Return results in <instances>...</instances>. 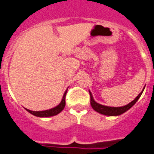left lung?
<instances>
[{
    "label": "left lung",
    "mask_w": 154,
    "mask_h": 154,
    "mask_svg": "<svg viewBox=\"0 0 154 154\" xmlns=\"http://www.w3.org/2000/svg\"><path fill=\"white\" fill-rule=\"evenodd\" d=\"M145 86L144 87V89L142 90V91L138 94L137 97L135 98V100L131 101V103H129L128 104H126L125 106H122V107H110V106H106L103 105V104H100V103H97L95 100H94L93 98V95H92L91 92L89 90V92H90V95H91V105L93 108L94 111H96L97 112L100 113V114L106 115V116H119V115L122 114L124 112H126L127 110H129L132 106L134 105L137 100L140 99V97L141 96V94L144 91Z\"/></svg>",
    "instance_id": "1"
}]
</instances>
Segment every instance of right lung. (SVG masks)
I'll return each mask as SVG.
<instances>
[{
    "label": "right lung",
    "mask_w": 154,
    "mask_h": 154,
    "mask_svg": "<svg viewBox=\"0 0 154 154\" xmlns=\"http://www.w3.org/2000/svg\"><path fill=\"white\" fill-rule=\"evenodd\" d=\"M67 91L68 89L66 90L64 94L63 95L62 100L59 104L54 108H52L51 109H47V110H44V111H32V110H29V109H25L28 112H30L31 114L34 115L36 117H39V118H49V117H53V116H55V115L59 114L60 112H62L63 109H64L65 107V97L66 94H67Z\"/></svg>",
    "instance_id": "1"
}]
</instances>
